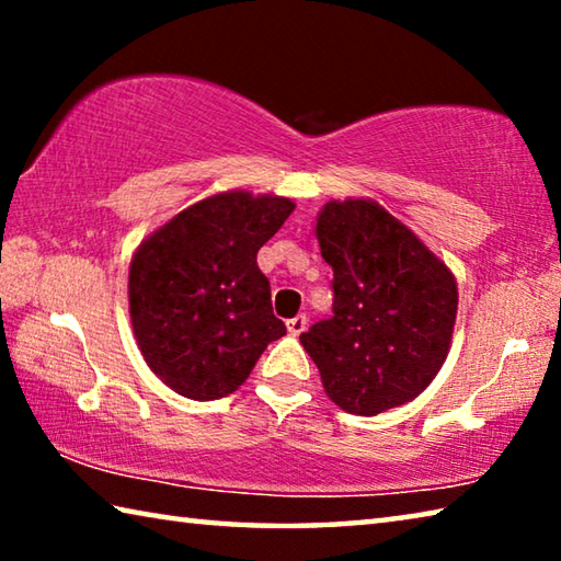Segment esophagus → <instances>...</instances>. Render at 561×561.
<instances>
[{
	"mask_svg": "<svg viewBox=\"0 0 561 561\" xmlns=\"http://www.w3.org/2000/svg\"><path fill=\"white\" fill-rule=\"evenodd\" d=\"M304 329H307V317H304V314H299V317H294V319L287 321V331H289L291 336H299Z\"/></svg>",
	"mask_w": 561,
	"mask_h": 561,
	"instance_id": "obj_1",
	"label": "esophagus"
}]
</instances>
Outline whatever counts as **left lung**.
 <instances>
[{"mask_svg":"<svg viewBox=\"0 0 561 561\" xmlns=\"http://www.w3.org/2000/svg\"><path fill=\"white\" fill-rule=\"evenodd\" d=\"M317 240L334 270V314L299 341L327 396L356 415L413 401L450 348L458 314L450 270L371 201L327 203Z\"/></svg>","mask_w":561,"mask_h":561,"instance_id":"1","label":"left lung"}]
</instances>
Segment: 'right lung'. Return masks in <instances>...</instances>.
I'll return each mask as SVG.
<instances>
[{
  "label": "right lung",
  "instance_id": "add662e5",
  "mask_svg": "<svg viewBox=\"0 0 561 561\" xmlns=\"http://www.w3.org/2000/svg\"><path fill=\"white\" fill-rule=\"evenodd\" d=\"M291 210L287 197L220 193L138 247L128 274L133 334L175 393L215 401L237 391L267 344L287 334L257 252Z\"/></svg>",
  "mask_w": 561,
  "mask_h": 561
}]
</instances>
